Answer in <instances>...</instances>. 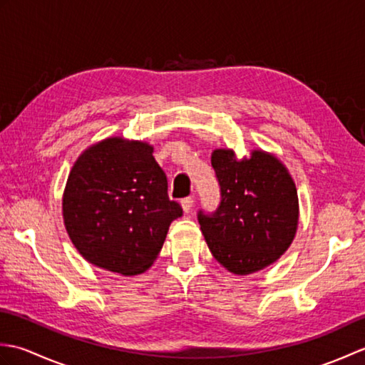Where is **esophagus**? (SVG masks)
Wrapping results in <instances>:
<instances>
[{"label": "esophagus", "mask_w": 365, "mask_h": 365, "mask_svg": "<svg viewBox=\"0 0 365 365\" xmlns=\"http://www.w3.org/2000/svg\"><path fill=\"white\" fill-rule=\"evenodd\" d=\"M192 202H195V199H192V197H185V199H182L180 205H182L185 213H190V210L192 208Z\"/></svg>", "instance_id": "obj_1"}]
</instances>
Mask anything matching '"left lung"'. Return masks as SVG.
<instances>
[{
	"mask_svg": "<svg viewBox=\"0 0 365 365\" xmlns=\"http://www.w3.org/2000/svg\"><path fill=\"white\" fill-rule=\"evenodd\" d=\"M212 166L221 205L213 216L199 212L208 250L238 276L269 267L289 250L298 229V191L289 169L262 149L243 158L232 149H215Z\"/></svg>",
	"mask_w": 365,
	"mask_h": 365,
	"instance_id": "8db88e82",
	"label": "left lung"
}]
</instances>
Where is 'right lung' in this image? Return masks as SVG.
I'll use <instances>...</instances> for the list:
<instances>
[{
  "mask_svg": "<svg viewBox=\"0 0 365 365\" xmlns=\"http://www.w3.org/2000/svg\"><path fill=\"white\" fill-rule=\"evenodd\" d=\"M182 207L168 197V180L153 145L111 136L89 145L68 173L63 218L84 260L122 276L141 274L157 260Z\"/></svg>",
  "mask_w": 365,
  "mask_h": 365,
  "instance_id": "obj_1",
  "label": "right lung"
}]
</instances>
